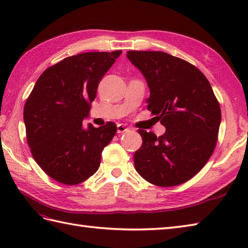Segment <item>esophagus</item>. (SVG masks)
<instances>
[{
  "mask_svg": "<svg viewBox=\"0 0 248 248\" xmlns=\"http://www.w3.org/2000/svg\"><path fill=\"white\" fill-rule=\"evenodd\" d=\"M128 130H129V128L125 127L124 124H117V133H124V132H127Z\"/></svg>",
  "mask_w": 248,
  "mask_h": 248,
  "instance_id": "obj_1",
  "label": "esophagus"
}]
</instances>
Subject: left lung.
<instances>
[{"instance_id":"obj_1","label":"left lung","mask_w":248,"mask_h":248,"mask_svg":"<svg viewBox=\"0 0 248 248\" xmlns=\"http://www.w3.org/2000/svg\"><path fill=\"white\" fill-rule=\"evenodd\" d=\"M127 57L143 73L150 89L147 108L166 128L143 139L134 154L135 170L157 186H175L202 170L217 146L222 119L208 78L197 67L161 51H129Z\"/></svg>"}]
</instances>
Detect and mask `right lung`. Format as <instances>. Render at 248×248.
Masks as SVG:
<instances>
[{"label":"right lung","mask_w":248,"mask_h":248,"mask_svg":"<svg viewBox=\"0 0 248 248\" xmlns=\"http://www.w3.org/2000/svg\"><path fill=\"white\" fill-rule=\"evenodd\" d=\"M121 51L86 52L46 69L23 110L31 155L46 175L76 186L98 170L101 155L117 131L112 121L83 128L100 81Z\"/></svg>","instance_id":"add662e5"}]
</instances>
